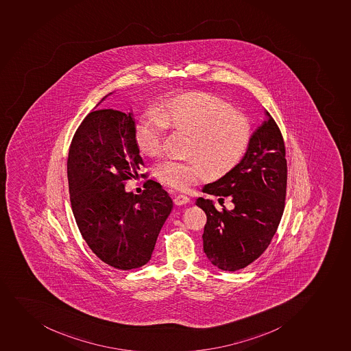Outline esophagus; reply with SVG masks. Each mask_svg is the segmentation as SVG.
Here are the masks:
<instances>
[{"label": "esophagus", "instance_id": "obj_1", "mask_svg": "<svg viewBox=\"0 0 351 351\" xmlns=\"http://www.w3.org/2000/svg\"><path fill=\"white\" fill-rule=\"evenodd\" d=\"M173 202L177 206H182V204L189 202V197L187 195H184V194H178V195L174 196Z\"/></svg>", "mask_w": 351, "mask_h": 351}]
</instances>
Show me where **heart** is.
I'll return each instance as SVG.
<instances>
[{
    "label": "heart",
    "instance_id": "1",
    "mask_svg": "<svg viewBox=\"0 0 351 351\" xmlns=\"http://www.w3.org/2000/svg\"><path fill=\"white\" fill-rule=\"evenodd\" d=\"M154 115L135 125V142L141 152L157 157L162 152L167 130L189 134L187 160H164L156 167V177L177 189H189L201 180L206 170L221 177L241 160L252 130L245 115L232 111L229 104L210 93L189 91L156 104Z\"/></svg>",
    "mask_w": 351,
    "mask_h": 351
}]
</instances>
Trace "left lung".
Returning a JSON list of instances; mask_svg holds the SVG:
<instances>
[{"mask_svg": "<svg viewBox=\"0 0 351 351\" xmlns=\"http://www.w3.org/2000/svg\"><path fill=\"white\" fill-rule=\"evenodd\" d=\"M252 134L247 150L234 169L203 193L230 197L233 208H215L213 199L199 197L196 206L207 215L203 251L219 269L236 271L266 251L285 210L287 159L285 141L271 115Z\"/></svg>", "mask_w": 351, "mask_h": 351, "instance_id": "obj_1", "label": "left lung"}]
</instances>
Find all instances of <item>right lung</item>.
I'll return each instance as SVG.
<instances>
[{
  "label": "right lung",
  "instance_id": "obj_1",
  "mask_svg": "<svg viewBox=\"0 0 351 351\" xmlns=\"http://www.w3.org/2000/svg\"><path fill=\"white\" fill-rule=\"evenodd\" d=\"M142 165L133 112L93 110L85 117L66 162L71 208L85 243L117 269L140 268L152 258L173 208L167 191L154 180L145 181L140 195L125 192V181Z\"/></svg>",
  "mask_w": 351,
  "mask_h": 351
}]
</instances>
